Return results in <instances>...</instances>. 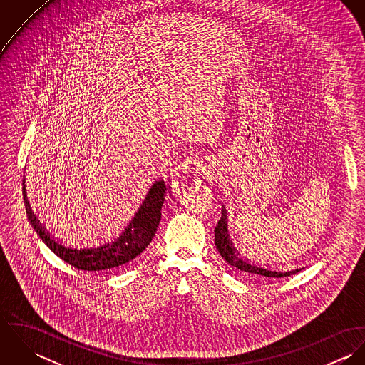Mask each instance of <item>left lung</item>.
<instances>
[{"mask_svg": "<svg viewBox=\"0 0 365 365\" xmlns=\"http://www.w3.org/2000/svg\"><path fill=\"white\" fill-rule=\"evenodd\" d=\"M226 219L225 216H222L215 227V246L219 252V255L222 256V259L227 261V264H230L232 267L240 269L242 272L247 274V275H261V277H272V278H281V277H288L292 274H297L298 271H301V268L298 269H291V271H274L269 268H264L261 265H257L252 261L246 260L232 245L229 235H227V227H226Z\"/></svg>", "mask_w": 365, "mask_h": 365, "instance_id": "left-lung-1", "label": "left lung"}]
</instances>
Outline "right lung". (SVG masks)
<instances>
[{"label":"right lung","mask_w":365,"mask_h":365,"mask_svg":"<svg viewBox=\"0 0 365 365\" xmlns=\"http://www.w3.org/2000/svg\"><path fill=\"white\" fill-rule=\"evenodd\" d=\"M24 204L26 216L41 240L52 250L53 253L70 265L84 271H105L122 267L136 259L152 242L156 235L161 219V207L167 187L163 180L156 181L149 190L146 200L138 209L135 217L129 222L126 229L113 240H108L97 246L71 247L61 242L54 240L51 235L39 225L32 209L29 207L25 187L22 188Z\"/></svg>","instance_id":"add662e5"}]
</instances>
